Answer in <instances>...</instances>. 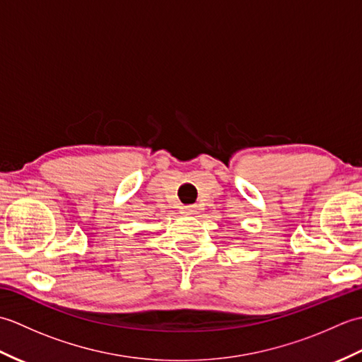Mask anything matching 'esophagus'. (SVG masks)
<instances>
[{"instance_id": "esophagus-1", "label": "esophagus", "mask_w": 362, "mask_h": 362, "mask_svg": "<svg viewBox=\"0 0 362 362\" xmlns=\"http://www.w3.org/2000/svg\"><path fill=\"white\" fill-rule=\"evenodd\" d=\"M183 213H187V214H196V213H197L196 205H188V206H185V210H183Z\"/></svg>"}]
</instances>
